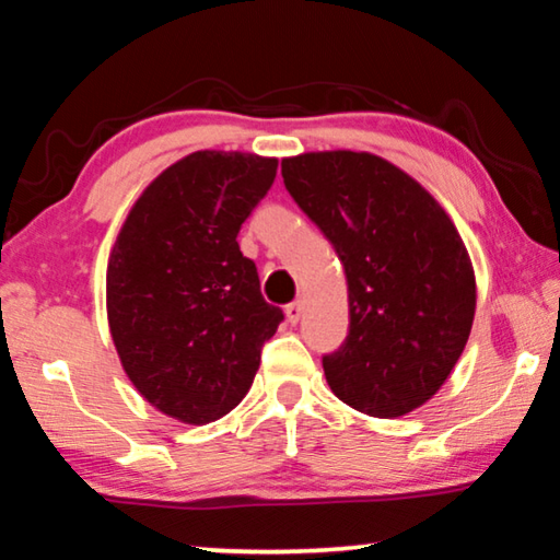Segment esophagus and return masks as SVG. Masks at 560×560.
Wrapping results in <instances>:
<instances>
[{
    "label": "esophagus",
    "instance_id": "34e87169",
    "mask_svg": "<svg viewBox=\"0 0 560 560\" xmlns=\"http://www.w3.org/2000/svg\"><path fill=\"white\" fill-rule=\"evenodd\" d=\"M301 314H303V303L301 301H293V303H289L287 306V318H289V324L291 326H296L299 320H301Z\"/></svg>",
    "mask_w": 560,
    "mask_h": 560
}]
</instances>
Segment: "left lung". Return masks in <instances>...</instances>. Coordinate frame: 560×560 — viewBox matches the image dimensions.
I'll list each match as a JSON object with an SVG mask.
<instances>
[{"instance_id":"left-lung-1","label":"left lung","mask_w":560,"mask_h":560,"mask_svg":"<svg viewBox=\"0 0 560 560\" xmlns=\"http://www.w3.org/2000/svg\"><path fill=\"white\" fill-rule=\"evenodd\" d=\"M281 175L346 269L350 326L324 355L330 390L371 417L412 412L447 381L474 324L477 281L457 226L373 153H303L281 160Z\"/></svg>"}]
</instances>
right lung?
I'll use <instances>...</instances> for the list:
<instances>
[{"instance_id":"obj_1","label":"right lung","mask_w":560,"mask_h":560,"mask_svg":"<svg viewBox=\"0 0 560 560\" xmlns=\"http://www.w3.org/2000/svg\"><path fill=\"white\" fill-rule=\"evenodd\" d=\"M279 160L197 150L163 170L122 222L106 271L120 365L167 417L207 424L249 393L281 308L236 244Z\"/></svg>"}]
</instances>
